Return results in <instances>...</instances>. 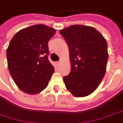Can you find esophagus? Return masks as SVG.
<instances>
[{
    "instance_id": "1",
    "label": "esophagus",
    "mask_w": 123,
    "mask_h": 123,
    "mask_svg": "<svg viewBox=\"0 0 123 123\" xmlns=\"http://www.w3.org/2000/svg\"><path fill=\"white\" fill-rule=\"evenodd\" d=\"M55 64H56V66H58V65H60V62H57Z\"/></svg>"
}]
</instances>
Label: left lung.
<instances>
[{
    "label": "left lung",
    "instance_id": "8db88e82",
    "mask_svg": "<svg viewBox=\"0 0 123 123\" xmlns=\"http://www.w3.org/2000/svg\"><path fill=\"white\" fill-rule=\"evenodd\" d=\"M69 47L71 70L63 77L66 88L75 97L89 95L106 72L107 42L95 28L73 25L60 31Z\"/></svg>",
    "mask_w": 123,
    "mask_h": 123
}]
</instances>
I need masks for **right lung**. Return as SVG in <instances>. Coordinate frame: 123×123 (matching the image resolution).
Segmentation results:
<instances>
[{
    "label": "right lung",
    "mask_w": 123,
    "mask_h": 123,
    "mask_svg": "<svg viewBox=\"0 0 123 123\" xmlns=\"http://www.w3.org/2000/svg\"><path fill=\"white\" fill-rule=\"evenodd\" d=\"M55 30L42 24L17 33L7 49V66L14 81L21 90L35 95L46 88L54 72L48 59V42Z\"/></svg>",
    "instance_id": "obj_1"
}]
</instances>
